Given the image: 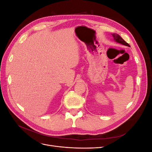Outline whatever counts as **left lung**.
<instances>
[{"instance_id":"8db88e82","label":"left lung","mask_w":152,"mask_h":152,"mask_svg":"<svg viewBox=\"0 0 152 152\" xmlns=\"http://www.w3.org/2000/svg\"><path fill=\"white\" fill-rule=\"evenodd\" d=\"M112 35L113 36V39L115 40V42H117L118 43H120L121 44H123L124 45H126V46H129V47L130 46L129 44L128 43H127L126 41L124 40L119 35H118L117 34H113Z\"/></svg>"}]
</instances>
